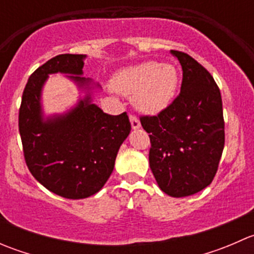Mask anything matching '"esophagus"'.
<instances>
[{
  "mask_svg": "<svg viewBox=\"0 0 254 254\" xmlns=\"http://www.w3.org/2000/svg\"><path fill=\"white\" fill-rule=\"evenodd\" d=\"M130 123H131L132 129H139V127H141V123H140L139 118L135 114H130Z\"/></svg>",
  "mask_w": 254,
  "mask_h": 254,
  "instance_id": "1",
  "label": "esophagus"
}]
</instances>
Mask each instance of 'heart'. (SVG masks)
Wrapping results in <instances>:
<instances>
[{
  "label": "heart",
  "mask_w": 254,
  "mask_h": 254,
  "mask_svg": "<svg viewBox=\"0 0 254 254\" xmlns=\"http://www.w3.org/2000/svg\"><path fill=\"white\" fill-rule=\"evenodd\" d=\"M178 72L171 64L145 61L117 73L113 88L135 96V106L146 114H157L172 103L178 88Z\"/></svg>",
  "instance_id": "heart-1"
}]
</instances>
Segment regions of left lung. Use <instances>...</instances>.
<instances>
[{
    "label": "left lung",
    "instance_id": "1",
    "mask_svg": "<svg viewBox=\"0 0 254 254\" xmlns=\"http://www.w3.org/2000/svg\"><path fill=\"white\" fill-rule=\"evenodd\" d=\"M182 65L181 92L157 115H141L150 136V168L161 190L175 198L206 188L225 145L220 89L209 71L183 51L171 50Z\"/></svg>",
    "mask_w": 254,
    "mask_h": 254
}]
</instances>
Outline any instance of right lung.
<instances>
[{"mask_svg":"<svg viewBox=\"0 0 254 254\" xmlns=\"http://www.w3.org/2000/svg\"><path fill=\"white\" fill-rule=\"evenodd\" d=\"M84 58L61 54L38 67L25 84L18 115L28 170L45 188L67 199L88 198L101 190L131 130L127 112L106 114L89 97L63 117L43 120L40 92L49 73L82 75ZM70 78L79 87L89 82L81 76Z\"/></svg>","mask_w":254,"mask_h":254,"instance_id":"1","label":"right lung"}]
</instances>
